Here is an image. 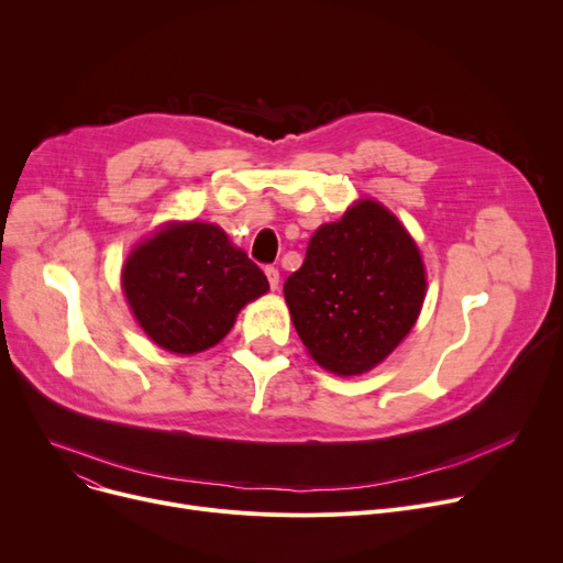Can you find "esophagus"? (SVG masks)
<instances>
[{
	"label": "esophagus",
	"instance_id": "1",
	"mask_svg": "<svg viewBox=\"0 0 563 563\" xmlns=\"http://www.w3.org/2000/svg\"><path fill=\"white\" fill-rule=\"evenodd\" d=\"M264 274H266V278H269L272 289H278V283H280V274H278V269H274V266H266Z\"/></svg>",
	"mask_w": 563,
	"mask_h": 563
}]
</instances>
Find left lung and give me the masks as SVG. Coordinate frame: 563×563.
Instances as JSON below:
<instances>
[{
    "label": "left lung",
    "instance_id": "obj_1",
    "mask_svg": "<svg viewBox=\"0 0 563 563\" xmlns=\"http://www.w3.org/2000/svg\"><path fill=\"white\" fill-rule=\"evenodd\" d=\"M283 294L310 358L331 374L361 376L416 327L427 266L388 207L358 198L342 219L314 230L303 266L285 280Z\"/></svg>",
    "mask_w": 563,
    "mask_h": 563
}]
</instances>
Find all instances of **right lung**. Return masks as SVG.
<instances>
[{"instance_id":"add662e5","label":"right lung","mask_w":563,"mask_h":563,"mask_svg":"<svg viewBox=\"0 0 563 563\" xmlns=\"http://www.w3.org/2000/svg\"><path fill=\"white\" fill-rule=\"evenodd\" d=\"M121 287L147 338L175 356H196L230 333L269 280L221 225L173 219L134 244Z\"/></svg>"}]
</instances>
